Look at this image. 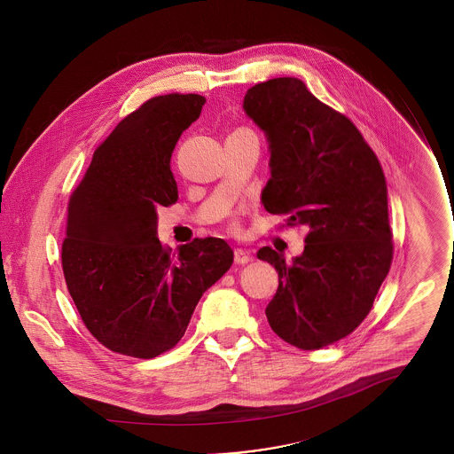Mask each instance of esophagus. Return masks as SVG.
<instances>
[{
	"label": "esophagus",
	"mask_w": 454,
	"mask_h": 454,
	"mask_svg": "<svg viewBox=\"0 0 454 454\" xmlns=\"http://www.w3.org/2000/svg\"><path fill=\"white\" fill-rule=\"evenodd\" d=\"M248 262H250L248 252H245V250H241V248H237V250H235V263H238V265H245V263H248Z\"/></svg>",
	"instance_id": "34e87169"
}]
</instances>
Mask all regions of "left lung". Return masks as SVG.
<instances>
[{"instance_id":"left-lung-1","label":"left lung","mask_w":454,"mask_h":454,"mask_svg":"<svg viewBox=\"0 0 454 454\" xmlns=\"http://www.w3.org/2000/svg\"><path fill=\"white\" fill-rule=\"evenodd\" d=\"M243 108L269 141L265 211L286 216L287 226L308 228L304 252L291 263L270 247L257 254L279 274L267 320L291 346H330L363 324L388 276L393 235L385 173L352 121L298 78L250 88Z\"/></svg>"}]
</instances>
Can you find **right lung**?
Instances as JSON below:
<instances>
[{"label": "right lung", "mask_w": 454, "mask_h": 454, "mask_svg": "<svg viewBox=\"0 0 454 454\" xmlns=\"http://www.w3.org/2000/svg\"><path fill=\"white\" fill-rule=\"evenodd\" d=\"M206 98L168 93L130 112L95 150L69 197L61 262L90 333L112 352L152 359L178 344L195 306L233 263L221 238L165 248L160 206L178 199L175 145Z\"/></svg>", "instance_id": "1"}]
</instances>
